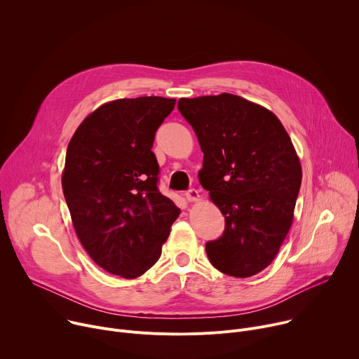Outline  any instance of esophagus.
<instances>
[{
	"instance_id": "1",
	"label": "esophagus",
	"mask_w": 359,
	"mask_h": 359,
	"mask_svg": "<svg viewBox=\"0 0 359 359\" xmlns=\"http://www.w3.org/2000/svg\"><path fill=\"white\" fill-rule=\"evenodd\" d=\"M184 197H186L187 201H197L200 198V194H198V191L196 189H190V190H187L184 193Z\"/></svg>"
}]
</instances>
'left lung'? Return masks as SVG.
I'll use <instances>...</instances> for the list:
<instances>
[{
    "label": "left lung",
    "instance_id": "obj_1",
    "mask_svg": "<svg viewBox=\"0 0 359 359\" xmlns=\"http://www.w3.org/2000/svg\"><path fill=\"white\" fill-rule=\"evenodd\" d=\"M177 108L203 151L200 184L226 220L206 243L210 263L237 278L263 271L291 227L301 186L288 133L271 111L231 93L182 97Z\"/></svg>",
    "mask_w": 359,
    "mask_h": 359
}]
</instances>
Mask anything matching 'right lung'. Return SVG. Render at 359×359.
I'll list each match as a JSON object with an SVG mask.
<instances>
[{"label":"right lung","mask_w":359,"mask_h":359,"mask_svg":"<svg viewBox=\"0 0 359 359\" xmlns=\"http://www.w3.org/2000/svg\"><path fill=\"white\" fill-rule=\"evenodd\" d=\"M176 99L140 96L99 107L75 130L62 190L76 236L104 270L136 278L155 264L180 215L158 189L151 151Z\"/></svg>","instance_id":"obj_1"}]
</instances>
